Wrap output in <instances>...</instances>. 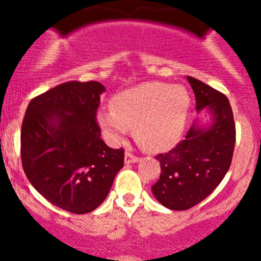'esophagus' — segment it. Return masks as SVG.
<instances>
[{
	"mask_svg": "<svg viewBox=\"0 0 261 261\" xmlns=\"http://www.w3.org/2000/svg\"><path fill=\"white\" fill-rule=\"evenodd\" d=\"M139 162V158L131 152H125V164H133V163Z\"/></svg>",
	"mask_w": 261,
	"mask_h": 261,
	"instance_id": "esophagus-1",
	"label": "esophagus"
}]
</instances>
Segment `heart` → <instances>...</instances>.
I'll list each match as a JSON object with an SVG mask.
<instances>
[{
    "instance_id": "heart-1",
    "label": "heart",
    "mask_w": 261,
    "mask_h": 261,
    "mask_svg": "<svg viewBox=\"0 0 261 261\" xmlns=\"http://www.w3.org/2000/svg\"><path fill=\"white\" fill-rule=\"evenodd\" d=\"M191 106L181 86L146 82L121 91L111 99L112 110L97 115L99 127L112 143H118L134 127L138 144L156 151L177 140L186 125Z\"/></svg>"
}]
</instances>
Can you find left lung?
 Instances as JSON below:
<instances>
[{
	"instance_id": "obj_1",
	"label": "left lung",
	"mask_w": 261,
	"mask_h": 261,
	"mask_svg": "<svg viewBox=\"0 0 261 261\" xmlns=\"http://www.w3.org/2000/svg\"><path fill=\"white\" fill-rule=\"evenodd\" d=\"M196 96L197 112L206 111L210 122H194L174 149L155 156L160 177L151 187L164 207L184 211L212 193L232 160L236 130L227 97L203 82L187 77Z\"/></svg>"
}]
</instances>
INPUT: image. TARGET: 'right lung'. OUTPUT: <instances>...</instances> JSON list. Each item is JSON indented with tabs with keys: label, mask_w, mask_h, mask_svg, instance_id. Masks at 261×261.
Wrapping results in <instances>:
<instances>
[{
	"label": "right lung",
	"mask_w": 261,
	"mask_h": 261,
	"mask_svg": "<svg viewBox=\"0 0 261 261\" xmlns=\"http://www.w3.org/2000/svg\"><path fill=\"white\" fill-rule=\"evenodd\" d=\"M98 82H67L31 99L21 127V162L34 188L50 203L83 215L109 196L123 150L101 139L96 121Z\"/></svg>",
	"instance_id": "obj_1"
}]
</instances>
